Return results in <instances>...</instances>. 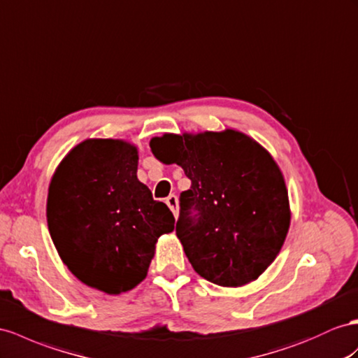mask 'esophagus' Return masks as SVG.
Here are the masks:
<instances>
[{"label": "esophagus", "instance_id": "1", "mask_svg": "<svg viewBox=\"0 0 358 358\" xmlns=\"http://www.w3.org/2000/svg\"><path fill=\"white\" fill-rule=\"evenodd\" d=\"M166 204H168V207L172 210V213H173V216H178V198L176 196V195H169L168 198H166Z\"/></svg>", "mask_w": 358, "mask_h": 358}]
</instances>
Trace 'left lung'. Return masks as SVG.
Here are the masks:
<instances>
[{"label": "left lung", "mask_w": 358, "mask_h": 358, "mask_svg": "<svg viewBox=\"0 0 358 358\" xmlns=\"http://www.w3.org/2000/svg\"><path fill=\"white\" fill-rule=\"evenodd\" d=\"M150 145L192 181L180 194L176 233L194 269L224 287L259 278L290 224L287 189L269 152L234 130L164 134Z\"/></svg>", "instance_id": "8db88e82"}]
</instances>
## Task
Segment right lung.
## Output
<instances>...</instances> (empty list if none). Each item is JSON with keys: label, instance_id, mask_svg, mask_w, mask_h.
I'll return each instance as SVG.
<instances>
[{"label": "right lung", "instance_id": "add662e5", "mask_svg": "<svg viewBox=\"0 0 358 358\" xmlns=\"http://www.w3.org/2000/svg\"><path fill=\"white\" fill-rule=\"evenodd\" d=\"M136 172L133 145L92 139L66 155L50 185L48 230L63 263L110 295L146 277L155 242L176 222Z\"/></svg>", "mask_w": 358, "mask_h": 358}]
</instances>
